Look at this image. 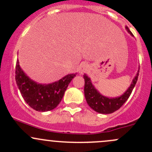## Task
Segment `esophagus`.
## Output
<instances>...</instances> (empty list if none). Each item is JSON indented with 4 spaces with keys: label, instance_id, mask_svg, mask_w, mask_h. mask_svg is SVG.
<instances>
[{
    "label": "esophagus",
    "instance_id": "1",
    "mask_svg": "<svg viewBox=\"0 0 152 152\" xmlns=\"http://www.w3.org/2000/svg\"><path fill=\"white\" fill-rule=\"evenodd\" d=\"M87 70V65H86V64H82V65L80 66L79 72H80L81 73H85Z\"/></svg>",
    "mask_w": 152,
    "mask_h": 152
}]
</instances>
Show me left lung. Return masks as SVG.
<instances>
[{
	"label": "left lung",
	"instance_id": "obj_1",
	"mask_svg": "<svg viewBox=\"0 0 152 152\" xmlns=\"http://www.w3.org/2000/svg\"><path fill=\"white\" fill-rule=\"evenodd\" d=\"M126 28L132 35V32L129 30L128 27H126ZM138 76L139 71L137 72V75L133 79L132 85L129 87L128 90L124 93V95H122L120 97L115 98V99H109V98L104 97L101 95L95 89V87H93L90 82V78L85 74L83 76L84 79H85V96L87 104L93 110L97 113H102V114H110V113H114L116 110L120 109L129 99L134 86L137 83Z\"/></svg>",
	"mask_w": 152,
	"mask_h": 152
}]
</instances>
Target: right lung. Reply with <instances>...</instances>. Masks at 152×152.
Listing matches in <instances>:
<instances>
[{"mask_svg": "<svg viewBox=\"0 0 152 152\" xmlns=\"http://www.w3.org/2000/svg\"><path fill=\"white\" fill-rule=\"evenodd\" d=\"M76 74H70L54 83L39 85L23 72L17 60L15 80L23 98L34 110L46 112L53 110L60 103L67 86Z\"/></svg>", "mask_w": 152, "mask_h": 152, "instance_id": "right-lung-1", "label": "right lung"}]
</instances>
